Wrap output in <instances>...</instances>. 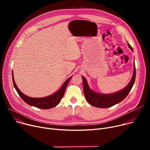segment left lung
Wrapping results in <instances>:
<instances>
[{"label": "left lung", "mask_w": 150, "mask_h": 150, "mask_svg": "<svg viewBox=\"0 0 150 150\" xmlns=\"http://www.w3.org/2000/svg\"><path fill=\"white\" fill-rule=\"evenodd\" d=\"M128 45L130 49L133 51L132 47L129 43L128 44ZM82 79L85 98L90 105L100 108H106L111 107L123 100L127 97L131 91L134 84L136 79L135 64L134 67L133 75L129 83L123 90L114 93L102 94L94 92L89 88L87 80H86V78L83 76H82Z\"/></svg>", "instance_id": "left-lung-1"}]
</instances>
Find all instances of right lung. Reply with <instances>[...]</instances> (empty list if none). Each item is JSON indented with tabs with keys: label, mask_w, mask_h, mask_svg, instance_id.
Here are the masks:
<instances>
[{
	"label": "right lung",
	"mask_w": 150,
	"mask_h": 150,
	"mask_svg": "<svg viewBox=\"0 0 150 150\" xmlns=\"http://www.w3.org/2000/svg\"><path fill=\"white\" fill-rule=\"evenodd\" d=\"M12 78L14 88L16 90L17 92L18 93L21 98L26 103L30 106H35L38 108L47 109L54 108L59 103L62 98L64 95L66 89L70 80H71V78H72V76H70V78H68V79L64 82V83L62 84L61 88L57 92L54 93L50 96L43 98H33L25 96V94H23L22 92H21V91L18 89L17 85L16 84L14 80V76L13 72Z\"/></svg>",
	"instance_id": "obj_1"
}]
</instances>
